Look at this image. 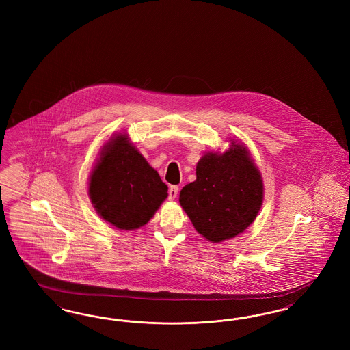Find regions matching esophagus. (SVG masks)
Wrapping results in <instances>:
<instances>
[{
    "label": "esophagus",
    "mask_w": 350,
    "mask_h": 350,
    "mask_svg": "<svg viewBox=\"0 0 350 350\" xmlns=\"http://www.w3.org/2000/svg\"><path fill=\"white\" fill-rule=\"evenodd\" d=\"M178 190H180L178 186H170L169 191H167V198L170 200H176V197L178 196Z\"/></svg>",
    "instance_id": "obj_1"
}]
</instances>
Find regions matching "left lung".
I'll return each instance as SVG.
<instances>
[{
    "instance_id": "left-lung-1",
    "label": "left lung",
    "mask_w": 350,
    "mask_h": 350,
    "mask_svg": "<svg viewBox=\"0 0 350 350\" xmlns=\"http://www.w3.org/2000/svg\"><path fill=\"white\" fill-rule=\"evenodd\" d=\"M264 186L248 150L240 144L223 154L206 153L197 180L183 187L180 203L196 230L220 243L243 232L257 217Z\"/></svg>"
}]
</instances>
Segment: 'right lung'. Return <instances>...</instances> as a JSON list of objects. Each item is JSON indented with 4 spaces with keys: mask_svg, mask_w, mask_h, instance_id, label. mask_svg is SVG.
<instances>
[{
    "mask_svg": "<svg viewBox=\"0 0 350 350\" xmlns=\"http://www.w3.org/2000/svg\"><path fill=\"white\" fill-rule=\"evenodd\" d=\"M89 196L106 221L119 230H135L150 221L167 198V186L127 137L118 135L102 150Z\"/></svg>",
    "mask_w": 350,
    "mask_h": 350,
    "instance_id": "right-lung-1",
    "label": "right lung"
}]
</instances>
